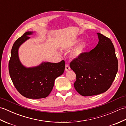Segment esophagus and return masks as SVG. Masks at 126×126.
I'll list each match as a JSON object with an SVG mask.
<instances>
[{"label":"esophagus","instance_id":"obj_1","mask_svg":"<svg viewBox=\"0 0 126 126\" xmlns=\"http://www.w3.org/2000/svg\"><path fill=\"white\" fill-rule=\"evenodd\" d=\"M65 70L66 71H68L70 70V66H69V65L68 64H66L65 65Z\"/></svg>","mask_w":126,"mask_h":126}]
</instances>
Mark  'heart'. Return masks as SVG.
<instances>
[{"label": "heart", "instance_id": "1", "mask_svg": "<svg viewBox=\"0 0 126 126\" xmlns=\"http://www.w3.org/2000/svg\"><path fill=\"white\" fill-rule=\"evenodd\" d=\"M81 41V39H77L74 40L69 45V47H73L79 44ZM87 43L85 42H83L81 44H79L78 46H77L74 49L71 51L70 53V57L73 59H77L83 55L85 51V49H87Z\"/></svg>", "mask_w": 126, "mask_h": 126}]
</instances>
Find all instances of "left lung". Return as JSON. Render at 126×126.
<instances>
[{"mask_svg":"<svg viewBox=\"0 0 126 126\" xmlns=\"http://www.w3.org/2000/svg\"><path fill=\"white\" fill-rule=\"evenodd\" d=\"M97 34L98 42L96 47L70 64L76 75L74 87L83 96L106 92L110 87L118 70V61L111 40L100 33Z\"/></svg>","mask_w":126,"mask_h":126,"instance_id":"left-lung-1","label":"left lung"}]
</instances>
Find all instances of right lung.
Instances as JSON below:
<instances>
[{"instance_id":"obj_1","label":"right lung","mask_w":126,"mask_h":126,"mask_svg":"<svg viewBox=\"0 0 126 126\" xmlns=\"http://www.w3.org/2000/svg\"><path fill=\"white\" fill-rule=\"evenodd\" d=\"M33 33V31L26 32L13 44L9 70L13 84L21 95L28 98L38 99L46 97L50 94L55 80L64 71L65 62H43L38 66L29 68L23 65L19 58V48Z\"/></svg>"}]
</instances>
